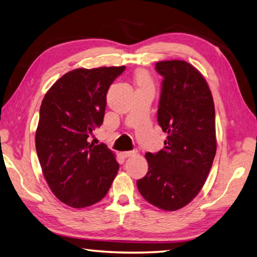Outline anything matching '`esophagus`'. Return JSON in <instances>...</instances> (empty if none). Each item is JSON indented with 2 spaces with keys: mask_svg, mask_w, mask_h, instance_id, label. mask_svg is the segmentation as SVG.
<instances>
[{
  "mask_svg": "<svg viewBox=\"0 0 257 257\" xmlns=\"http://www.w3.org/2000/svg\"><path fill=\"white\" fill-rule=\"evenodd\" d=\"M138 154V151H128V152H123L122 155L124 158H132V156H135Z\"/></svg>",
  "mask_w": 257,
  "mask_h": 257,
  "instance_id": "1",
  "label": "esophagus"
}]
</instances>
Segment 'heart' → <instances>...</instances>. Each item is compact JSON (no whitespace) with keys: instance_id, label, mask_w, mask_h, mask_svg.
Wrapping results in <instances>:
<instances>
[{"instance_id":"b5f03b06","label":"heart","mask_w":257,"mask_h":257,"mask_svg":"<svg viewBox=\"0 0 257 257\" xmlns=\"http://www.w3.org/2000/svg\"><path fill=\"white\" fill-rule=\"evenodd\" d=\"M134 80H135V83H136V85H138V87L153 85V81H152L151 75L149 74V72L144 69H139L135 71Z\"/></svg>"}]
</instances>
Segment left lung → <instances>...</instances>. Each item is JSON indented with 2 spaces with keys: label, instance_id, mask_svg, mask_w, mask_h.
Wrapping results in <instances>:
<instances>
[{
  "label": "left lung",
  "instance_id": "1",
  "mask_svg": "<svg viewBox=\"0 0 257 257\" xmlns=\"http://www.w3.org/2000/svg\"><path fill=\"white\" fill-rule=\"evenodd\" d=\"M162 82L158 121L167 133L164 148L146 153L149 172L136 182L146 201L163 211H177L205 184L216 154L215 107L202 73L181 60L160 61Z\"/></svg>",
  "mask_w": 257,
  "mask_h": 257
}]
</instances>
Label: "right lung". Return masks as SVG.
Returning a JSON list of instances; mask_svg holds the SVG:
<instances>
[{
    "label": "right lung",
    "instance_id": "add662e5",
    "mask_svg": "<svg viewBox=\"0 0 257 257\" xmlns=\"http://www.w3.org/2000/svg\"><path fill=\"white\" fill-rule=\"evenodd\" d=\"M125 66L72 70L46 92L35 148L44 179L66 205L84 208L106 195L119 165L105 144L88 142L103 123L109 85Z\"/></svg>",
    "mask_w": 257,
    "mask_h": 257
}]
</instances>
